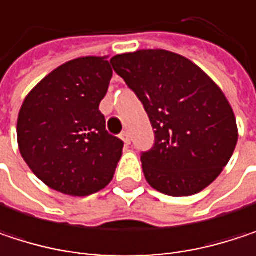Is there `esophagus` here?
Instances as JSON below:
<instances>
[{"label": "esophagus", "instance_id": "esophagus-1", "mask_svg": "<svg viewBox=\"0 0 256 256\" xmlns=\"http://www.w3.org/2000/svg\"><path fill=\"white\" fill-rule=\"evenodd\" d=\"M120 138L124 140V144H130V133H128V130L122 132V133H120Z\"/></svg>", "mask_w": 256, "mask_h": 256}]
</instances>
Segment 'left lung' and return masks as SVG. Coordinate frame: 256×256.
<instances>
[{
    "mask_svg": "<svg viewBox=\"0 0 256 256\" xmlns=\"http://www.w3.org/2000/svg\"><path fill=\"white\" fill-rule=\"evenodd\" d=\"M111 65L154 128L152 148L140 152L148 184L174 197L210 185L230 162L238 136L221 88L191 60L166 50L117 54Z\"/></svg>",
    "mask_w": 256,
    "mask_h": 256,
    "instance_id": "obj_1",
    "label": "left lung"
}]
</instances>
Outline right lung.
I'll return each mask as SVG.
<instances>
[{
    "label": "right lung",
    "mask_w": 256,
    "mask_h": 256,
    "mask_svg": "<svg viewBox=\"0 0 256 256\" xmlns=\"http://www.w3.org/2000/svg\"><path fill=\"white\" fill-rule=\"evenodd\" d=\"M111 77L106 58L74 59L41 80L20 108V154L29 169L59 192H98L116 174L124 142L108 133L99 111Z\"/></svg>",
    "instance_id": "1"
}]
</instances>
